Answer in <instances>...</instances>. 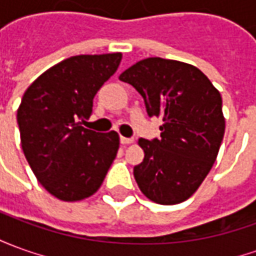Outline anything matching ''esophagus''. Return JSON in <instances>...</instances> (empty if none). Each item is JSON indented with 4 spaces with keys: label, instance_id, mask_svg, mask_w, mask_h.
<instances>
[{
    "label": "esophagus",
    "instance_id": "34e87169",
    "mask_svg": "<svg viewBox=\"0 0 256 256\" xmlns=\"http://www.w3.org/2000/svg\"><path fill=\"white\" fill-rule=\"evenodd\" d=\"M120 142L122 144V145H130L134 142V139L132 138H125V136H120Z\"/></svg>",
    "mask_w": 256,
    "mask_h": 256
}]
</instances>
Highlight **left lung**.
I'll return each instance as SVG.
<instances>
[{
    "label": "left lung",
    "instance_id": "1",
    "mask_svg": "<svg viewBox=\"0 0 256 256\" xmlns=\"http://www.w3.org/2000/svg\"><path fill=\"white\" fill-rule=\"evenodd\" d=\"M120 80L145 100L149 117H160V138H140L145 152L134 177L140 191L160 205L191 196L216 162L224 136L222 96L196 66L152 57L130 66Z\"/></svg>",
    "mask_w": 256,
    "mask_h": 256
}]
</instances>
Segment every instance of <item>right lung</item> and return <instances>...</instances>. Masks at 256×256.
<instances>
[{
  "label": "right lung",
  "mask_w": 256,
  "mask_h": 256,
  "mask_svg": "<svg viewBox=\"0 0 256 256\" xmlns=\"http://www.w3.org/2000/svg\"><path fill=\"white\" fill-rule=\"evenodd\" d=\"M121 58V52L66 58L24 92L16 116L24 158L37 181L61 200L93 195L117 156V132L102 134L82 124Z\"/></svg>",
  "instance_id": "right-lung-1"
}]
</instances>
